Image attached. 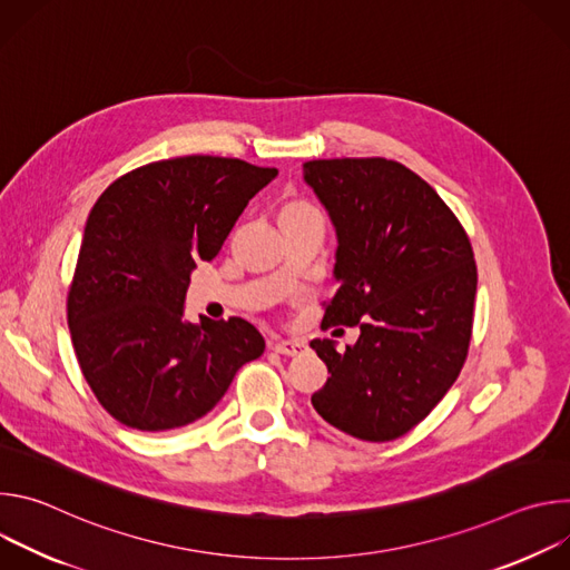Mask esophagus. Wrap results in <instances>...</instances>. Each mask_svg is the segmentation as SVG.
I'll return each mask as SVG.
<instances>
[{"mask_svg": "<svg viewBox=\"0 0 570 570\" xmlns=\"http://www.w3.org/2000/svg\"><path fill=\"white\" fill-rule=\"evenodd\" d=\"M271 350H275L277 354H284V356H297L306 350V345L302 341H282V338H273L271 341Z\"/></svg>", "mask_w": 570, "mask_h": 570, "instance_id": "obj_1", "label": "esophagus"}]
</instances>
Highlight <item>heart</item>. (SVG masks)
<instances>
[{"label":"heart","mask_w":570,"mask_h":570,"mask_svg":"<svg viewBox=\"0 0 570 570\" xmlns=\"http://www.w3.org/2000/svg\"><path fill=\"white\" fill-rule=\"evenodd\" d=\"M302 209H313L308 203H304V200H291V203H286L284 207H282V214L284 212H302Z\"/></svg>","instance_id":"obj_1"}]
</instances>
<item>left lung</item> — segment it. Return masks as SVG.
Listing matches in <instances>:
<instances>
[{
  "label": "left lung",
  "mask_w": 570,
  "mask_h": 570,
  "mask_svg": "<svg viewBox=\"0 0 570 570\" xmlns=\"http://www.w3.org/2000/svg\"><path fill=\"white\" fill-rule=\"evenodd\" d=\"M302 169L338 234V288L322 302V330H361L343 354L311 341L332 374L311 403L341 433L396 440L429 417L466 361L471 240L438 191L394 159H311Z\"/></svg>",
  "instance_id": "8db88e82"
}]
</instances>
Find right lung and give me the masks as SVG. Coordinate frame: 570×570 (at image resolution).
Here are the masks:
<instances>
[{
    "instance_id": "1",
    "label": "right lung",
    "mask_w": 570,
    "mask_h": 570,
    "mask_svg": "<svg viewBox=\"0 0 570 570\" xmlns=\"http://www.w3.org/2000/svg\"><path fill=\"white\" fill-rule=\"evenodd\" d=\"M277 169L236 157L159 159L95 203L67 293L88 385L124 426L161 433L205 417L264 336L240 317L183 320L189 275L212 262Z\"/></svg>"
}]
</instances>
